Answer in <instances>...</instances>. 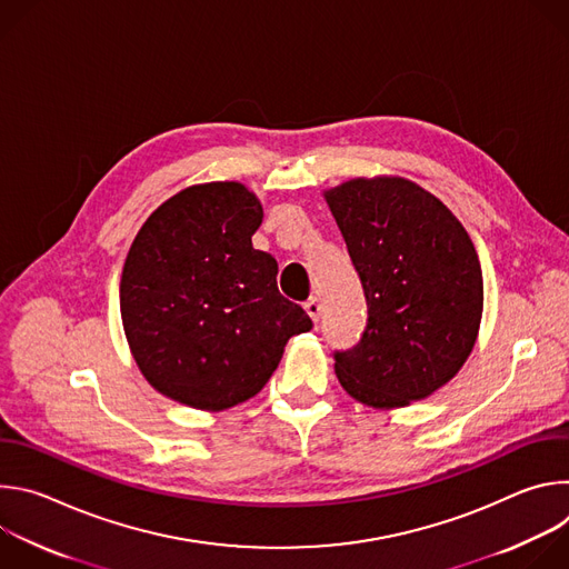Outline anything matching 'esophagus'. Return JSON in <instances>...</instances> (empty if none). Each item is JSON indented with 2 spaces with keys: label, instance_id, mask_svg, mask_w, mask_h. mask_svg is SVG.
Instances as JSON below:
<instances>
[{
  "label": "esophagus",
  "instance_id": "obj_1",
  "mask_svg": "<svg viewBox=\"0 0 569 569\" xmlns=\"http://www.w3.org/2000/svg\"><path fill=\"white\" fill-rule=\"evenodd\" d=\"M303 308H306V312L310 315V319H312V321H317V319H319V315H321V303H319V299H317V297H310V299L303 303Z\"/></svg>",
  "mask_w": 569,
  "mask_h": 569
}]
</instances>
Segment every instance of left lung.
<instances>
[{
  "label": "left lung",
  "instance_id": "1",
  "mask_svg": "<svg viewBox=\"0 0 569 569\" xmlns=\"http://www.w3.org/2000/svg\"><path fill=\"white\" fill-rule=\"evenodd\" d=\"M367 299V327L336 351L342 387L371 408H402L446 385L472 351L483 279L450 209L400 178L327 193Z\"/></svg>",
  "mask_w": 569,
  "mask_h": 569
}]
</instances>
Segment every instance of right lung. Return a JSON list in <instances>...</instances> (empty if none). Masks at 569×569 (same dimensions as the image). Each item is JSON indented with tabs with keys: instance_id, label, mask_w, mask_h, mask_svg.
<instances>
[{
	"instance_id": "obj_1",
	"label": "right lung",
	"mask_w": 569,
	"mask_h": 569,
	"mask_svg": "<svg viewBox=\"0 0 569 569\" xmlns=\"http://www.w3.org/2000/svg\"><path fill=\"white\" fill-rule=\"evenodd\" d=\"M261 202L238 182L180 191L143 222L119 303L146 380L198 410H227L263 389L292 336L312 329L277 288V261L252 248Z\"/></svg>"
}]
</instances>
